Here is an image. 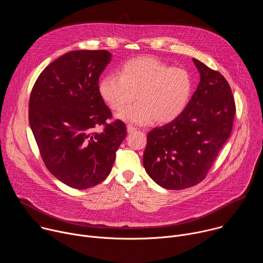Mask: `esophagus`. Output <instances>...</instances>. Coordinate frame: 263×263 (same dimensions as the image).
<instances>
[{
  "label": "esophagus",
  "mask_w": 263,
  "mask_h": 263,
  "mask_svg": "<svg viewBox=\"0 0 263 263\" xmlns=\"http://www.w3.org/2000/svg\"><path fill=\"white\" fill-rule=\"evenodd\" d=\"M137 129L135 128V127H133V126H131V125H128L127 126V131H128V133H133V132H135Z\"/></svg>",
  "instance_id": "34e87169"
}]
</instances>
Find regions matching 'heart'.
Masks as SVG:
<instances>
[{"mask_svg": "<svg viewBox=\"0 0 263 263\" xmlns=\"http://www.w3.org/2000/svg\"><path fill=\"white\" fill-rule=\"evenodd\" d=\"M99 95L112 110H121L135 95L136 104L117 115V119L136 125L155 121L164 125L182 115L193 92L189 71L171 67L153 57H137L125 62L118 74H106L98 85Z\"/></svg>", "mask_w": 263, "mask_h": 263, "instance_id": "1", "label": "heart"}]
</instances>
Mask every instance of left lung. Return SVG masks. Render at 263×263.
Listing matches in <instances>:
<instances>
[{
    "mask_svg": "<svg viewBox=\"0 0 263 263\" xmlns=\"http://www.w3.org/2000/svg\"><path fill=\"white\" fill-rule=\"evenodd\" d=\"M200 82L182 115L147 133L146 174L163 189L180 191L200 183L231 134L235 102L222 74L193 59Z\"/></svg>",
    "mask_w": 263,
    "mask_h": 263,
    "instance_id": "1",
    "label": "left lung"
}]
</instances>
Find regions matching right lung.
<instances>
[{"label": "right lung", "instance_id": "add662e5", "mask_svg": "<svg viewBox=\"0 0 263 263\" xmlns=\"http://www.w3.org/2000/svg\"><path fill=\"white\" fill-rule=\"evenodd\" d=\"M112 55L72 51L49 64L29 102V123L43 160L59 181L86 190L110 174L126 137L122 121L106 124L111 111L99 95V78ZM105 125L102 133L95 129Z\"/></svg>", "mask_w": 263, "mask_h": 263}]
</instances>
